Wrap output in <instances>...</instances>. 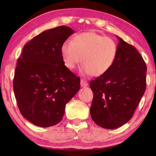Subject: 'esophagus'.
Listing matches in <instances>:
<instances>
[{"instance_id": "34e87169", "label": "esophagus", "mask_w": 156, "mask_h": 156, "mask_svg": "<svg viewBox=\"0 0 156 156\" xmlns=\"http://www.w3.org/2000/svg\"><path fill=\"white\" fill-rule=\"evenodd\" d=\"M88 86V83H87V81L84 80H81V87H85Z\"/></svg>"}]
</instances>
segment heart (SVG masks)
I'll use <instances>...</instances> for the list:
<instances>
[{
	"label": "heart",
	"mask_w": 156,
	"mask_h": 156,
	"mask_svg": "<svg viewBox=\"0 0 156 156\" xmlns=\"http://www.w3.org/2000/svg\"><path fill=\"white\" fill-rule=\"evenodd\" d=\"M60 52L67 68L74 69L81 59L82 73L99 76L112 67L116 57L117 46L112 38L87 32L76 34L71 42H64Z\"/></svg>",
	"instance_id": "b5f03b06"
}]
</instances>
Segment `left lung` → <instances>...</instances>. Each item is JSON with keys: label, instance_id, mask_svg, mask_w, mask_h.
<instances>
[{"label": "left lung", "instance_id": "obj_1", "mask_svg": "<svg viewBox=\"0 0 156 156\" xmlns=\"http://www.w3.org/2000/svg\"><path fill=\"white\" fill-rule=\"evenodd\" d=\"M117 38L112 67L89 83L94 94L91 119L107 129H117L132 118L146 87L147 67L142 56L133 45Z\"/></svg>", "mask_w": 156, "mask_h": 156}]
</instances>
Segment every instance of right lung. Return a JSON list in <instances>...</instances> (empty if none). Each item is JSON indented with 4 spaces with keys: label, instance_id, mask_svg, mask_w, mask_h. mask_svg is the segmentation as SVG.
Returning <instances> with one entry per match:
<instances>
[{
    "label": "right lung",
    "instance_id": "right-lung-1",
    "mask_svg": "<svg viewBox=\"0 0 156 156\" xmlns=\"http://www.w3.org/2000/svg\"><path fill=\"white\" fill-rule=\"evenodd\" d=\"M67 26L42 32L27 42L17 62L13 90L21 114L40 127L60 122L80 78L64 64L62 44L74 33Z\"/></svg>",
    "mask_w": 156,
    "mask_h": 156
}]
</instances>
